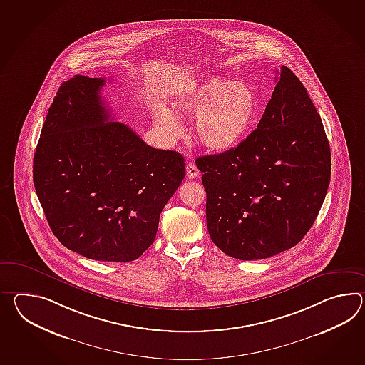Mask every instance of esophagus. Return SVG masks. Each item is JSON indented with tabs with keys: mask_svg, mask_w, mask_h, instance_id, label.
<instances>
[{
	"mask_svg": "<svg viewBox=\"0 0 365 365\" xmlns=\"http://www.w3.org/2000/svg\"><path fill=\"white\" fill-rule=\"evenodd\" d=\"M187 177L190 179L199 178V170L194 163H187L186 165Z\"/></svg>",
	"mask_w": 365,
	"mask_h": 365,
	"instance_id": "obj_1",
	"label": "esophagus"
}]
</instances>
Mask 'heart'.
Segmentation results:
<instances>
[{
    "mask_svg": "<svg viewBox=\"0 0 365 365\" xmlns=\"http://www.w3.org/2000/svg\"><path fill=\"white\" fill-rule=\"evenodd\" d=\"M174 111L160 106L154 111L155 123L170 138L182 133L177 116L194 118L199 144L215 153L235 149L252 128L257 113V98L252 86L241 80L211 76L180 90L173 101Z\"/></svg>",
    "mask_w": 365,
    "mask_h": 365,
    "instance_id": "heart-1",
    "label": "heart"
}]
</instances>
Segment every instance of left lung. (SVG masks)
Returning <instances> with one entry per match:
<instances>
[{
	"instance_id": "8db88e82",
	"label": "left lung",
	"mask_w": 365,
	"mask_h": 365,
	"mask_svg": "<svg viewBox=\"0 0 365 365\" xmlns=\"http://www.w3.org/2000/svg\"><path fill=\"white\" fill-rule=\"evenodd\" d=\"M257 130L235 149L196 160L213 243L240 260L296 246L316 221L331 153L316 106L285 65Z\"/></svg>"
}]
</instances>
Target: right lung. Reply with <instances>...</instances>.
Wrapping results in <instances>:
<instances>
[{
    "label": "right lung",
    "mask_w": 365,
    "mask_h": 365,
    "mask_svg": "<svg viewBox=\"0 0 365 365\" xmlns=\"http://www.w3.org/2000/svg\"><path fill=\"white\" fill-rule=\"evenodd\" d=\"M105 78L76 74L49 107L34 154L35 191L52 233L89 259L130 262L154 242L185 158L111 122Z\"/></svg>",
    "instance_id": "1"
}]
</instances>
